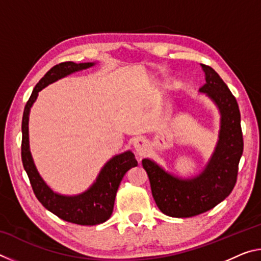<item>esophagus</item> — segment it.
<instances>
[{
  "label": "esophagus",
  "mask_w": 261,
  "mask_h": 261,
  "mask_svg": "<svg viewBox=\"0 0 261 261\" xmlns=\"http://www.w3.org/2000/svg\"><path fill=\"white\" fill-rule=\"evenodd\" d=\"M134 147L138 155H140V156L144 155V154L146 153L147 147H148L147 141L145 139H137L134 143Z\"/></svg>",
  "instance_id": "1"
}]
</instances>
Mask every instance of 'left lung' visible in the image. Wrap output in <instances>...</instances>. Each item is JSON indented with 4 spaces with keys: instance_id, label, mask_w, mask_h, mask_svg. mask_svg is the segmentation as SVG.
<instances>
[{
    "instance_id": "1",
    "label": "left lung",
    "mask_w": 261,
    "mask_h": 261,
    "mask_svg": "<svg viewBox=\"0 0 261 261\" xmlns=\"http://www.w3.org/2000/svg\"><path fill=\"white\" fill-rule=\"evenodd\" d=\"M200 65L206 83L199 91L213 100L221 114L219 140L210 162L196 177L185 179L168 174L149 159L141 161L156 206L163 214L173 218L199 215L226 199L236 184L244 146L235 96L214 69Z\"/></svg>"
}]
</instances>
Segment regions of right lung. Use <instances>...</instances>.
<instances>
[{"mask_svg": "<svg viewBox=\"0 0 261 261\" xmlns=\"http://www.w3.org/2000/svg\"><path fill=\"white\" fill-rule=\"evenodd\" d=\"M93 65L94 63L77 64L74 62H63L53 67L35 85L32 94L26 102L23 121H21V134H23L21 161L35 197L45 208L59 216L60 219L81 226H95L110 218L114 210L115 197L123 176L130 168L138 165L135 154L131 151H126L110 159L101 169L95 182L85 192L77 196H63L55 193L39 175L31 155L29 145V115L31 107L37 100L38 93L43 87L70 73L91 68Z\"/></svg>", "mask_w": 261, "mask_h": 261, "instance_id": "obj_1", "label": "right lung"}]
</instances>
